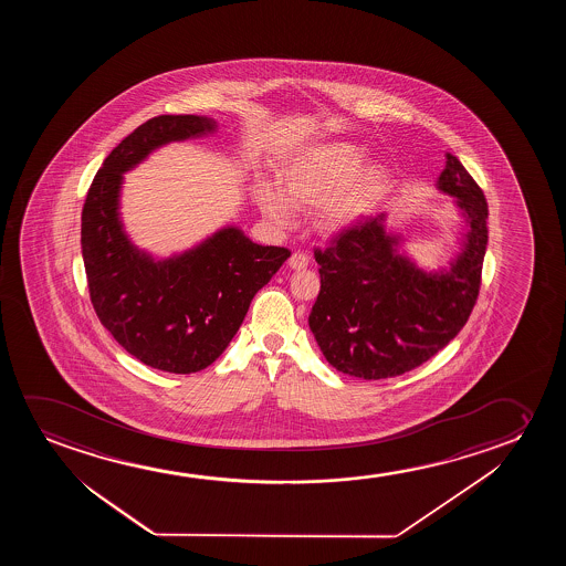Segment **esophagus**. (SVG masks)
Wrapping results in <instances>:
<instances>
[{"instance_id":"34e87169","label":"esophagus","mask_w":566,"mask_h":566,"mask_svg":"<svg viewBox=\"0 0 566 566\" xmlns=\"http://www.w3.org/2000/svg\"><path fill=\"white\" fill-rule=\"evenodd\" d=\"M287 264H290V269H294V271H303V269H307V264H310V256L305 255V253H300V251H295V253H292V256L287 259Z\"/></svg>"}]
</instances>
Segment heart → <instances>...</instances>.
<instances>
[{
	"label": "heart",
	"mask_w": 566,
	"mask_h": 566,
	"mask_svg": "<svg viewBox=\"0 0 566 566\" xmlns=\"http://www.w3.org/2000/svg\"><path fill=\"white\" fill-rule=\"evenodd\" d=\"M364 148L352 143H323L305 148L276 168V187H259L256 202L274 224L287 226L294 210L318 209L321 226L336 230L354 222L387 191L390 171L364 163Z\"/></svg>",
	"instance_id": "1"
}]
</instances>
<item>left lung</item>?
<instances>
[{
    "label": "left lung",
    "instance_id": "1",
    "mask_svg": "<svg viewBox=\"0 0 566 566\" xmlns=\"http://www.w3.org/2000/svg\"><path fill=\"white\" fill-rule=\"evenodd\" d=\"M437 187L457 197L468 224L449 271H421L400 255L385 212L315 249L321 292L310 328L334 369L365 380L398 377L426 364L468 323L488 249V201L450 153Z\"/></svg>",
    "mask_w": 566,
    "mask_h": 566
}]
</instances>
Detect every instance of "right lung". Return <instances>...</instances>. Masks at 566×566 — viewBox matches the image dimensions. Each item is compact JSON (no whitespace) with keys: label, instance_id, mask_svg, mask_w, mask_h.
Returning <instances> with one entry per match:
<instances>
[{"label":"right lung","instance_id":"obj_1","mask_svg":"<svg viewBox=\"0 0 566 566\" xmlns=\"http://www.w3.org/2000/svg\"><path fill=\"white\" fill-rule=\"evenodd\" d=\"M214 127L201 116H158L139 125L96 171L81 217L88 294L102 325L143 364L178 375L217 361L251 300L290 256L286 248L256 245L238 228L164 261L125 235L117 210L125 171L166 143Z\"/></svg>","mask_w":566,"mask_h":566}]
</instances>
